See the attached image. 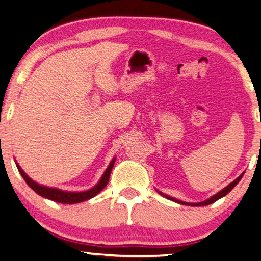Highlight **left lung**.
<instances>
[{
    "label": "left lung",
    "mask_w": 261,
    "mask_h": 261,
    "mask_svg": "<svg viewBox=\"0 0 261 261\" xmlns=\"http://www.w3.org/2000/svg\"><path fill=\"white\" fill-rule=\"evenodd\" d=\"M244 176V173L243 174H240V176L237 178L236 180H233L230 185H227L226 188L225 189H223L221 190V191H219L218 192L217 194H215V196L213 197H211L210 198V199H207V200H205V201H203V203H197V204H190V203H184V201H180V200H177V199H173V198H170V197H168V196H165L166 198H169V199H171V200H174V201H177V203H179V204H182V205H192V206H206V205H210V204H212V203H215V201H217L218 199H220V198H223V197H225L226 196V194L231 191V190L234 188V186L238 184L239 182V180L242 179V177Z\"/></svg>",
    "instance_id": "8db88e82"
}]
</instances>
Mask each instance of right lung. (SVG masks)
<instances>
[{"label": "right lung", "mask_w": 261, "mask_h": 261, "mask_svg": "<svg viewBox=\"0 0 261 261\" xmlns=\"http://www.w3.org/2000/svg\"><path fill=\"white\" fill-rule=\"evenodd\" d=\"M114 164H115V159H112V162L110 163V165L108 166V169L106 170V172H104L102 179L99 180L98 184H97L95 188H92L84 192H67V191H62V190H58V189L42 186L40 184H37V182H35L33 179H30V178L27 176L24 172H23V170L19 168V165L18 164H16V165H17L19 173L22 174L23 179L27 181V184H28L37 194H40V196L44 197V198H48V199H50V200L57 201V203L76 204V203H81V201H85V200L90 199V198L95 197L96 194H98L104 188H106L108 181H109V178H110L111 170H112V168H114Z\"/></svg>", "instance_id": "right-lung-1"}]
</instances>
